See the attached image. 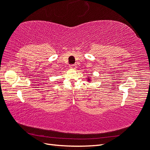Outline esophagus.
<instances>
[{"instance_id": "1", "label": "esophagus", "mask_w": 150, "mask_h": 150, "mask_svg": "<svg viewBox=\"0 0 150 150\" xmlns=\"http://www.w3.org/2000/svg\"><path fill=\"white\" fill-rule=\"evenodd\" d=\"M71 68H72V69H76V64H72L70 66Z\"/></svg>"}]
</instances>
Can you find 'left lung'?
<instances>
[{
  "label": "left lung",
  "instance_id": "8db88e82",
  "mask_svg": "<svg viewBox=\"0 0 150 150\" xmlns=\"http://www.w3.org/2000/svg\"><path fill=\"white\" fill-rule=\"evenodd\" d=\"M87 81H88V82H90V81H91V79L89 78V77H88V80Z\"/></svg>",
  "mask_w": 150,
  "mask_h": 150
}]
</instances>
